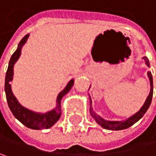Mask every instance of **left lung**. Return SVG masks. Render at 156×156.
I'll use <instances>...</instances> for the list:
<instances>
[{
    "label": "left lung",
    "instance_id": "8db88e82",
    "mask_svg": "<svg viewBox=\"0 0 156 156\" xmlns=\"http://www.w3.org/2000/svg\"><path fill=\"white\" fill-rule=\"evenodd\" d=\"M145 61H146V63L147 66H150L149 63L148 59L147 57H144L143 58ZM148 75L149 79H150V84H151V91L149 94L148 97L146 101V103L144 104V105L142 106V108L135 114L132 117L129 118L128 120H124V121H109V120H105L104 119H102L101 117H99L98 115H96L94 112H93V109L90 107V113L92 115V117L95 120V121L101 125L103 128L106 129H112V130H120V129H128L129 128L130 126H132L133 124H135L137 120H139L143 116L144 114L147 112V109L151 105V102H152V98H153V93H154V87H153V77H152V74L151 72L147 73ZM90 104H91V101H90Z\"/></svg>",
    "mask_w": 156,
    "mask_h": 156
}]
</instances>
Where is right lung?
Masks as SVG:
<instances>
[{
	"label": "right lung",
	"mask_w": 156,
	"mask_h": 156,
	"mask_svg": "<svg viewBox=\"0 0 156 156\" xmlns=\"http://www.w3.org/2000/svg\"><path fill=\"white\" fill-rule=\"evenodd\" d=\"M28 36L29 35H27L22 38L21 41L19 44L18 49L16 50V51L12 54V56L9 60V67H8L7 72H6V77H5V93H6L8 105L9 107L11 112L13 113V115L20 120L22 124H24L26 127L32 129H49L60 119L61 114H62V112H61L62 98L70 90V88L72 87V86L74 84V80L71 79L69 82V84L67 85V87L64 88V90H62L58 94L57 100H56L57 106L54 110L51 111L47 113L39 114V113H36L34 112H31V111L26 109L25 107L21 106L19 104L16 97L14 96V94H12L9 82L12 80V77H13L14 63L18 61L20 55V52H21V47L23 46V44L27 42Z\"/></svg>",
	"instance_id": "right-lung-1"
}]
</instances>
